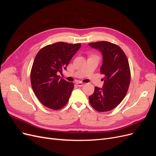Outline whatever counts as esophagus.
Wrapping results in <instances>:
<instances>
[{
	"instance_id": "34e87169",
	"label": "esophagus",
	"mask_w": 156,
	"mask_h": 156,
	"mask_svg": "<svg viewBox=\"0 0 156 156\" xmlns=\"http://www.w3.org/2000/svg\"><path fill=\"white\" fill-rule=\"evenodd\" d=\"M76 84L79 87H83L84 85V83H83L82 82H77Z\"/></svg>"
}]
</instances>
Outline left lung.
<instances>
[{"mask_svg":"<svg viewBox=\"0 0 156 156\" xmlns=\"http://www.w3.org/2000/svg\"><path fill=\"white\" fill-rule=\"evenodd\" d=\"M88 45L101 53L100 72L105 76L103 88L96 87L89 96L90 103L99 112L111 111L120 104L128 90L131 79L128 60L120 47L110 42H94Z\"/></svg>","mask_w":156,"mask_h":156,"instance_id":"8db88e82","label":"left lung"}]
</instances>
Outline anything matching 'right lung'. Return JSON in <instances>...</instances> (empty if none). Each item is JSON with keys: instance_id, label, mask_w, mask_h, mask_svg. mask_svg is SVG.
I'll return each instance as SVG.
<instances>
[{"instance_id": "1", "label": "right lung", "mask_w": 156, "mask_h": 156, "mask_svg": "<svg viewBox=\"0 0 156 156\" xmlns=\"http://www.w3.org/2000/svg\"><path fill=\"white\" fill-rule=\"evenodd\" d=\"M81 47V44L57 42L44 47L36 55L30 73L31 85L44 106L58 110L68 101L73 83L61 79L58 73L66 69Z\"/></svg>"}]
</instances>
